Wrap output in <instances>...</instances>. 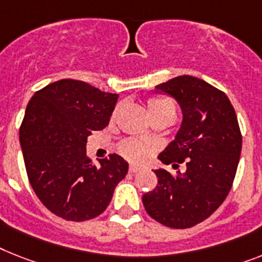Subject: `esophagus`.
I'll return each instance as SVG.
<instances>
[{
  "instance_id": "1",
  "label": "esophagus",
  "mask_w": 262,
  "mask_h": 262,
  "mask_svg": "<svg viewBox=\"0 0 262 262\" xmlns=\"http://www.w3.org/2000/svg\"><path fill=\"white\" fill-rule=\"evenodd\" d=\"M140 170H142V168L138 167V166H134V165H129V167H128V171L131 172V174H136V172H139Z\"/></svg>"
}]
</instances>
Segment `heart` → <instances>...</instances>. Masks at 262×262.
<instances>
[{
  "label": "heart",
  "mask_w": 262,
  "mask_h": 262,
  "mask_svg": "<svg viewBox=\"0 0 262 262\" xmlns=\"http://www.w3.org/2000/svg\"><path fill=\"white\" fill-rule=\"evenodd\" d=\"M147 110L150 112L151 118H159V116H174L175 105L170 99L162 96L150 97L147 100ZM119 151L123 157H126L129 161H142L146 157V148L142 143L136 140H126L119 147Z\"/></svg>",
  "instance_id": "obj_1"
}]
</instances>
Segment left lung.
<instances>
[{
	"instance_id": "left-lung-1",
	"label": "left lung",
	"mask_w": 262,
	"mask_h": 262,
	"mask_svg": "<svg viewBox=\"0 0 262 262\" xmlns=\"http://www.w3.org/2000/svg\"><path fill=\"white\" fill-rule=\"evenodd\" d=\"M182 110L175 139L158 159L183 171L154 172L158 185L142 196L151 218L174 229L191 228L209 218L228 196L241 155L243 136L229 97L198 77L183 75L155 87Z\"/></svg>"
}]
</instances>
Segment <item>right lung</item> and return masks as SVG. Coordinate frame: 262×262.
I'll use <instances>...</instances> for the list:
<instances>
[{
  "label": "right lung",
  "instance_id": "1",
  "mask_svg": "<svg viewBox=\"0 0 262 262\" xmlns=\"http://www.w3.org/2000/svg\"><path fill=\"white\" fill-rule=\"evenodd\" d=\"M116 94L80 80L62 79L32 96L19 127V143L30 186L49 211L81 222L107 209L128 163L111 154L95 166L88 136L108 126Z\"/></svg>",
  "mask_w": 262,
  "mask_h": 262
}]
</instances>
